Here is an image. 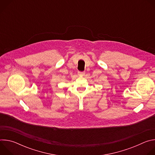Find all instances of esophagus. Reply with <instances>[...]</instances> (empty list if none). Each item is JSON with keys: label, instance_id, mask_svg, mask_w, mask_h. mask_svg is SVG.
<instances>
[{"label": "esophagus", "instance_id": "1", "mask_svg": "<svg viewBox=\"0 0 155 155\" xmlns=\"http://www.w3.org/2000/svg\"><path fill=\"white\" fill-rule=\"evenodd\" d=\"M78 74L79 75H84L85 74V72H80V71H78Z\"/></svg>", "mask_w": 155, "mask_h": 155}]
</instances>
